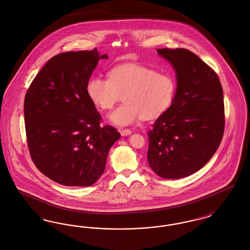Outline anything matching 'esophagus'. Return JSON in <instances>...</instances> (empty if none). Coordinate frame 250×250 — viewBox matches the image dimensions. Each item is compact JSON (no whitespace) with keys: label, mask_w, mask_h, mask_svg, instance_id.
<instances>
[{"label":"esophagus","mask_w":250,"mask_h":250,"mask_svg":"<svg viewBox=\"0 0 250 250\" xmlns=\"http://www.w3.org/2000/svg\"><path fill=\"white\" fill-rule=\"evenodd\" d=\"M119 132L121 133V135L123 136V137H125V136H129L131 134V130L129 129H124V128H119Z\"/></svg>","instance_id":"obj_1"}]
</instances>
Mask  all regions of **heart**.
Segmentation results:
<instances>
[{
  "mask_svg": "<svg viewBox=\"0 0 250 250\" xmlns=\"http://www.w3.org/2000/svg\"><path fill=\"white\" fill-rule=\"evenodd\" d=\"M108 78L91 79L87 92L102 109L111 108L123 95L125 102L107 115V120L118 126L159 117L170 107L176 93V82L170 75L139 64L115 66L108 72Z\"/></svg>",
  "mask_w": 250,
  "mask_h": 250,
  "instance_id": "obj_1",
  "label": "heart"
}]
</instances>
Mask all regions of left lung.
<instances>
[{"label": "left lung", "mask_w": 250, "mask_h": 250, "mask_svg": "<svg viewBox=\"0 0 250 250\" xmlns=\"http://www.w3.org/2000/svg\"><path fill=\"white\" fill-rule=\"evenodd\" d=\"M176 75L174 99L149 131L148 163L159 177L195 173L221 143L225 118L223 90L215 72L186 48H158Z\"/></svg>", "instance_id": "1"}]
</instances>
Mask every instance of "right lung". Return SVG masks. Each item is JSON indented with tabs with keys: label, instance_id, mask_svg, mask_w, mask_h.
<instances>
[{
	"label": "right lung",
	"instance_id": "add662e5",
	"mask_svg": "<svg viewBox=\"0 0 250 250\" xmlns=\"http://www.w3.org/2000/svg\"><path fill=\"white\" fill-rule=\"evenodd\" d=\"M97 49L60 53L48 60L30 85L24 121L30 154L37 168L67 187H90L105 170L108 151L121 138L101 116L87 92Z\"/></svg>",
	"mask_w": 250,
	"mask_h": 250
}]
</instances>
